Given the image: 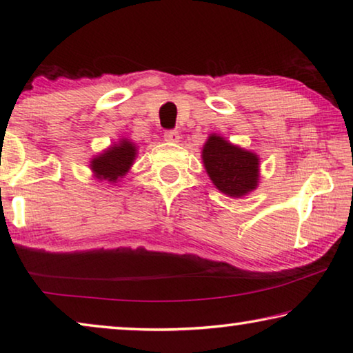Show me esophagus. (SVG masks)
Wrapping results in <instances>:
<instances>
[{
	"label": "esophagus",
	"instance_id": "1",
	"mask_svg": "<svg viewBox=\"0 0 353 353\" xmlns=\"http://www.w3.org/2000/svg\"><path fill=\"white\" fill-rule=\"evenodd\" d=\"M163 137L166 141H172V143H179V140H181V135H179L177 130H166Z\"/></svg>",
	"mask_w": 353,
	"mask_h": 353
}]
</instances>
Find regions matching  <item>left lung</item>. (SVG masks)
Segmentation results:
<instances>
[{
	"label": "left lung",
	"mask_w": 353,
	"mask_h": 353,
	"mask_svg": "<svg viewBox=\"0 0 353 353\" xmlns=\"http://www.w3.org/2000/svg\"><path fill=\"white\" fill-rule=\"evenodd\" d=\"M202 162L214 187L230 198L246 196L259 185V155L232 145L221 135L208 137L202 148Z\"/></svg>",
	"instance_id": "obj_1"
}]
</instances>
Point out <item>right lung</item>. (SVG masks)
Listing matches in <instances>:
<instances>
[{
	"mask_svg": "<svg viewBox=\"0 0 353 353\" xmlns=\"http://www.w3.org/2000/svg\"><path fill=\"white\" fill-rule=\"evenodd\" d=\"M137 157V146L128 139H121L115 145L107 148L104 152L92 159L90 170L98 181L117 182L126 176Z\"/></svg>",
	"mask_w": 353,
	"mask_h": 353,
	"instance_id": "add662e5",
	"label": "right lung"
}]
</instances>
